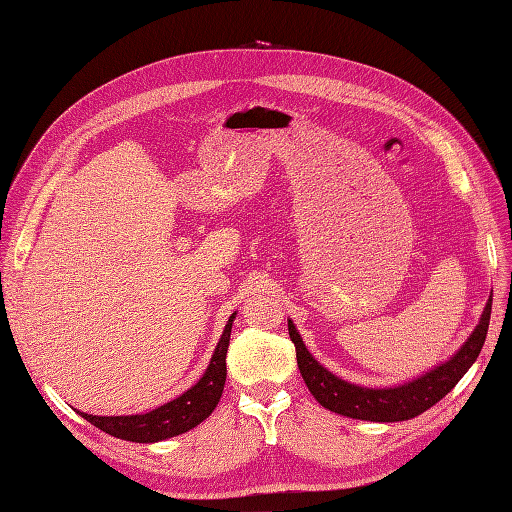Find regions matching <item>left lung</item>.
<instances>
[{"mask_svg":"<svg viewBox=\"0 0 512 512\" xmlns=\"http://www.w3.org/2000/svg\"><path fill=\"white\" fill-rule=\"evenodd\" d=\"M491 297H494V293L487 299L479 325L468 335L456 354L409 382L386 388L358 386L331 373L310 354L295 323L289 318V335L295 344L299 373L320 405L339 415H346V418L365 422H405L418 418L420 413L437 405L447 392H451V388L477 361L489 329Z\"/></svg>","mask_w":512,"mask_h":512,"instance_id":"1","label":"left lung"}]
</instances>
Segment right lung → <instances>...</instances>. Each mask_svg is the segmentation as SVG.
Masks as SVG:
<instances>
[{
    "label": "right lung",
    "instance_id": "1",
    "mask_svg": "<svg viewBox=\"0 0 512 512\" xmlns=\"http://www.w3.org/2000/svg\"><path fill=\"white\" fill-rule=\"evenodd\" d=\"M234 318L236 312L227 320V325L219 337V344L211 356V363H208L200 380L192 388L179 394L177 399L137 415H90L82 411L78 413L90 424L111 434V437L132 443H158L196 428L213 413L223 394L227 375L225 354L227 346H230Z\"/></svg>",
    "mask_w": 512,
    "mask_h": 512
}]
</instances>
